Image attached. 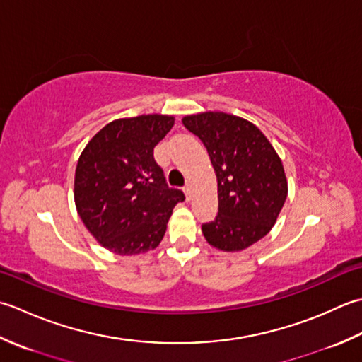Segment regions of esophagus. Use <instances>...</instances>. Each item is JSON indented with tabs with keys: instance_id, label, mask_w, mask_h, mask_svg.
<instances>
[{
	"instance_id": "1",
	"label": "esophagus",
	"mask_w": 362,
	"mask_h": 362,
	"mask_svg": "<svg viewBox=\"0 0 362 362\" xmlns=\"http://www.w3.org/2000/svg\"><path fill=\"white\" fill-rule=\"evenodd\" d=\"M182 190H184V194H186V198H187V200H190V197H192V187L189 186V184H187V186L184 187Z\"/></svg>"
}]
</instances>
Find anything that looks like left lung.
<instances>
[{
    "instance_id": "8db88e82",
    "label": "left lung",
    "mask_w": 362,
    "mask_h": 362,
    "mask_svg": "<svg viewBox=\"0 0 362 362\" xmlns=\"http://www.w3.org/2000/svg\"><path fill=\"white\" fill-rule=\"evenodd\" d=\"M182 124L202 140L217 176L218 212L202 225L212 247L240 252L275 225L287 197L283 162L259 128L225 112L186 115Z\"/></svg>"
}]
</instances>
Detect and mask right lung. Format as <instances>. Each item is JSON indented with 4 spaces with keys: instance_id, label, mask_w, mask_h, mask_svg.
<instances>
[{
    "instance_id": "1",
    "label": "right lung",
    "mask_w": 362,
    "mask_h": 362,
    "mask_svg": "<svg viewBox=\"0 0 362 362\" xmlns=\"http://www.w3.org/2000/svg\"><path fill=\"white\" fill-rule=\"evenodd\" d=\"M172 115H139L107 123L81 153L75 203L81 220L103 247L131 256L156 248L164 238L180 189L168 187L153 150Z\"/></svg>"
}]
</instances>
